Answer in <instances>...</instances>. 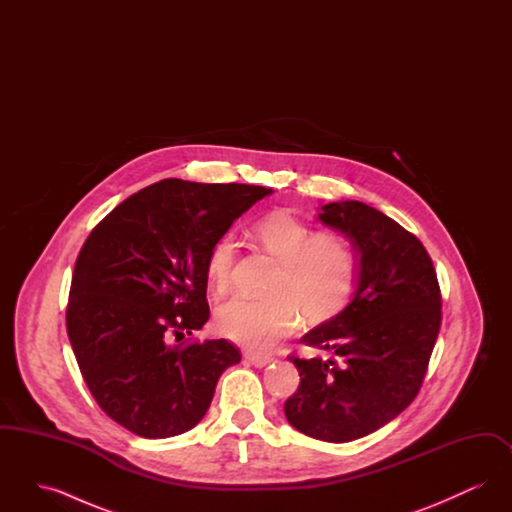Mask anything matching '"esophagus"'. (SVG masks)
<instances>
[{"instance_id":"esophagus-1","label":"esophagus","mask_w":512,"mask_h":512,"mask_svg":"<svg viewBox=\"0 0 512 512\" xmlns=\"http://www.w3.org/2000/svg\"><path fill=\"white\" fill-rule=\"evenodd\" d=\"M245 359L257 368H263V366L270 365L274 359L272 357H263V355H253V353H245Z\"/></svg>"}]
</instances>
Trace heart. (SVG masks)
I'll use <instances>...</instances> for the list:
<instances>
[{"label":"heart","mask_w":512,"mask_h":512,"mask_svg":"<svg viewBox=\"0 0 512 512\" xmlns=\"http://www.w3.org/2000/svg\"><path fill=\"white\" fill-rule=\"evenodd\" d=\"M251 236L257 249L278 261L268 284L270 299L234 297L222 303L217 309L220 336L247 351L267 353L299 328V310L318 324L338 317L353 299L359 265L345 236L315 232L286 211L257 220ZM236 263L238 244L232 234H222L205 259L207 282L217 295L230 290Z\"/></svg>","instance_id":"1"}]
</instances>
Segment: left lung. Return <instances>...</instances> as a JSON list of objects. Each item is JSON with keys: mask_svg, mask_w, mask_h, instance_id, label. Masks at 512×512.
<instances>
[{"mask_svg": "<svg viewBox=\"0 0 512 512\" xmlns=\"http://www.w3.org/2000/svg\"><path fill=\"white\" fill-rule=\"evenodd\" d=\"M318 220L353 244L359 282L338 317L301 338L332 359L290 357L301 382L284 413L309 438L345 443L413 403L438 340L441 293L424 245L374 207L328 203Z\"/></svg>", "mask_w": 512, "mask_h": 512, "instance_id": "8db88e82", "label": "left lung"}]
</instances>
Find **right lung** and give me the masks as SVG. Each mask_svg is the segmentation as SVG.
Instances as JSON below:
<instances>
[{
  "mask_svg": "<svg viewBox=\"0 0 512 512\" xmlns=\"http://www.w3.org/2000/svg\"><path fill=\"white\" fill-rule=\"evenodd\" d=\"M270 194L167 178L124 199L82 245L67 334L99 407L132 434L163 439L192 430L220 374L242 361L230 341L172 340L209 320V247Z\"/></svg>",
  "mask_w": 512,
  "mask_h": 512,
  "instance_id": "1",
  "label": "right lung"
}]
</instances>
